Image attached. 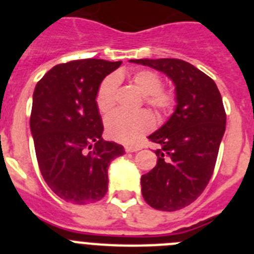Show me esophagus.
Returning <instances> with one entry per match:
<instances>
[{
  "instance_id": "obj_1",
  "label": "esophagus",
  "mask_w": 254,
  "mask_h": 254,
  "mask_svg": "<svg viewBox=\"0 0 254 254\" xmlns=\"http://www.w3.org/2000/svg\"><path fill=\"white\" fill-rule=\"evenodd\" d=\"M141 147L140 146H125V150L127 152H134V151H138Z\"/></svg>"
}]
</instances>
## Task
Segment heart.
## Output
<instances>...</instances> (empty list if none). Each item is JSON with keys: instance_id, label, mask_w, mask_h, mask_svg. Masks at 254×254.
<instances>
[{"instance_id": "obj_1", "label": "heart", "mask_w": 254, "mask_h": 254, "mask_svg": "<svg viewBox=\"0 0 254 254\" xmlns=\"http://www.w3.org/2000/svg\"><path fill=\"white\" fill-rule=\"evenodd\" d=\"M132 81L145 95V102L159 116H167L176 108L177 95L174 91L163 89L160 75L151 69H138L132 75ZM118 80L116 76H108L100 82L96 91L95 102L100 113L111 112L116 103ZM154 117L146 109L129 112L116 111L105 120V131L112 140L123 143H133L150 132L154 127Z\"/></svg>"}]
</instances>
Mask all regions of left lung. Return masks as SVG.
I'll use <instances>...</instances> for the list:
<instances>
[{"label":"left lung","instance_id":"8db88e82","mask_svg":"<svg viewBox=\"0 0 254 254\" xmlns=\"http://www.w3.org/2000/svg\"><path fill=\"white\" fill-rule=\"evenodd\" d=\"M169 76L177 108L165 125L149 136L159 143L158 163L141 177L142 196L152 208L177 211L196 201L216 164L226 113L216 84L193 64L177 58L131 60Z\"/></svg>","mask_w":254,"mask_h":254}]
</instances>
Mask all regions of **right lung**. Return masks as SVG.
Segmentation results:
<instances>
[{
  "label": "right lung",
  "instance_id": "obj_1",
  "mask_svg": "<svg viewBox=\"0 0 254 254\" xmlns=\"http://www.w3.org/2000/svg\"><path fill=\"white\" fill-rule=\"evenodd\" d=\"M121 61L77 60L51 68L33 94L30 129L44 181L60 198L96 202L108 190V167L125 154L102 137L95 96L100 82Z\"/></svg>",
  "mask_w": 254,
  "mask_h": 254
}]
</instances>
